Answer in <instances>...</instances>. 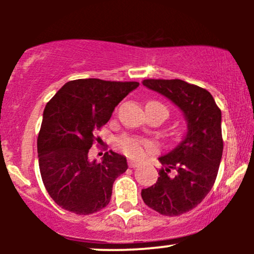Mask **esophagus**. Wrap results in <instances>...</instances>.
I'll return each mask as SVG.
<instances>
[{"instance_id":"34e87169","label":"esophagus","mask_w":254,"mask_h":254,"mask_svg":"<svg viewBox=\"0 0 254 254\" xmlns=\"http://www.w3.org/2000/svg\"><path fill=\"white\" fill-rule=\"evenodd\" d=\"M127 165H129L130 168H136V167H138V166H139V162H136V161H132V160H129V161H127Z\"/></svg>"}]
</instances>
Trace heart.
<instances>
[{"instance_id": "heart-1", "label": "heart", "mask_w": 254, "mask_h": 254, "mask_svg": "<svg viewBox=\"0 0 254 254\" xmlns=\"http://www.w3.org/2000/svg\"><path fill=\"white\" fill-rule=\"evenodd\" d=\"M151 103H155V101H151ZM162 106H164V105H162ZM117 147L123 151L124 154L132 157V159H143V157L147 156L148 154L155 153L157 149L156 144L154 143L153 141L131 135H123L122 137H119L117 139Z\"/></svg>"}]
</instances>
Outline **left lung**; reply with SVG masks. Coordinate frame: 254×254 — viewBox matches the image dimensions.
<instances>
[{
	"label": "left lung",
	"instance_id": "1",
	"mask_svg": "<svg viewBox=\"0 0 254 254\" xmlns=\"http://www.w3.org/2000/svg\"><path fill=\"white\" fill-rule=\"evenodd\" d=\"M179 107L188 121V133L167 155L159 157L162 168L156 184L141 192L149 208L164 216L192 210L214 186L223 151L221 110L206 89L183 80H143Z\"/></svg>",
	"mask_w": 254,
	"mask_h": 254
}]
</instances>
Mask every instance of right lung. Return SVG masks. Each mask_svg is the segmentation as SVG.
<instances>
[{"mask_svg":"<svg viewBox=\"0 0 254 254\" xmlns=\"http://www.w3.org/2000/svg\"><path fill=\"white\" fill-rule=\"evenodd\" d=\"M138 82L80 78L66 82L44 110L38 135L39 170L56 204L77 215L94 214L110 203L115 180L127 170L115 151L89 161L88 151L113 110Z\"/></svg>","mask_w":254,"mask_h":254,"instance_id":"1","label":"right lung"}]
</instances>
